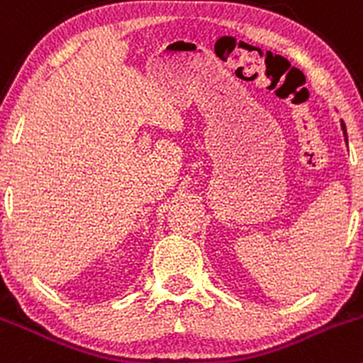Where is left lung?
I'll return each instance as SVG.
<instances>
[{"instance_id":"left-lung-1","label":"left lung","mask_w":363,"mask_h":363,"mask_svg":"<svg viewBox=\"0 0 363 363\" xmlns=\"http://www.w3.org/2000/svg\"><path fill=\"white\" fill-rule=\"evenodd\" d=\"M341 127H342V132H345V137H346V125L341 123ZM346 143H348V140H346Z\"/></svg>"}]
</instances>
